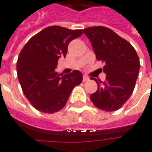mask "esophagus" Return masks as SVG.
I'll return each instance as SVG.
<instances>
[{
	"label": "esophagus",
	"instance_id": "esophagus-1",
	"mask_svg": "<svg viewBox=\"0 0 152 152\" xmlns=\"http://www.w3.org/2000/svg\"><path fill=\"white\" fill-rule=\"evenodd\" d=\"M89 80V78L87 76H83V81H84V82H85V81H88Z\"/></svg>",
	"mask_w": 152,
	"mask_h": 152
}]
</instances>
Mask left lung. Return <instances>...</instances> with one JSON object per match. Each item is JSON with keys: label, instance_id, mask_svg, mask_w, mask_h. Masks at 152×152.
I'll list each match as a JSON object with an SVG mask.
<instances>
[{"label": "left lung", "instance_id": "8db88e82", "mask_svg": "<svg viewBox=\"0 0 152 152\" xmlns=\"http://www.w3.org/2000/svg\"><path fill=\"white\" fill-rule=\"evenodd\" d=\"M98 61L105 63L106 80H94L98 89L90 95L96 107L105 112L117 111L134 91L138 76L140 62L134 48L129 41L112 29L98 26L84 29Z\"/></svg>", "mask_w": 152, "mask_h": 152}]
</instances>
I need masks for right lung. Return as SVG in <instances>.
<instances>
[{
	"label": "right lung",
	"instance_id": "add662e5",
	"mask_svg": "<svg viewBox=\"0 0 152 152\" xmlns=\"http://www.w3.org/2000/svg\"><path fill=\"white\" fill-rule=\"evenodd\" d=\"M83 33L81 29L70 30L50 26L26 43L18 55L17 74L23 92L39 112L52 114L66 105L75 86L82 82V74L55 72L58 58L66 57L67 46Z\"/></svg>",
	"mask_w": 152,
	"mask_h": 152
}]
</instances>
